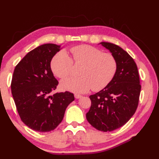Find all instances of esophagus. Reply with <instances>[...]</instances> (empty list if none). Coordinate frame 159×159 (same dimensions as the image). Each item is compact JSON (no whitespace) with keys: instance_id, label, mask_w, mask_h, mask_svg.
I'll list each match as a JSON object with an SVG mask.
<instances>
[{"instance_id":"obj_1","label":"esophagus","mask_w":159,"mask_h":159,"mask_svg":"<svg viewBox=\"0 0 159 159\" xmlns=\"http://www.w3.org/2000/svg\"><path fill=\"white\" fill-rule=\"evenodd\" d=\"M75 97L76 99H79V98H81L82 97L81 95H78V94H75Z\"/></svg>"}]
</instances>
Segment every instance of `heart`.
Instances as JSON below:
<instances>
[{
  "label": "heart",
  "mask_w": 159,
  "mask_h": 159,
  "mask_svg": "<svg viewBox=\"0 0 159 159\" xmlns=\"http://www.w3.org/2000/svg\"><path fill=\"white\" fill-rule=\"evenodd\" d=\"M76 64H83L79 77H68L62 80L63 90L75 93H84L91 88L101 90L110 83L116 71V61L111 53H103L98 48L81 45L71 49ZM73 61L66 52L56 54L51 61V67L54 75L64 78L70 75Z\"/></svg>",
  "instance_id": "obj_1"
}]
</instances>
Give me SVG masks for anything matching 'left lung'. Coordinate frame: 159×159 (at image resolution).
<instances>
[{
	"mask_svg": "<svg viewBox=\"0 0 159 159\" xmlns=\"http://www.w3.org/2000/svg\"><path fill=\"white\" fill-rule=\"evenodd\" d=\"M116 61V71L107 86L91 95V106L86 114L95 129L111 132L125 125L138 106L141 90L137 65L131 56L118 45L101 42Z\"/></svg>",
	"mask_w": 159,
	"mask_h": 159,
	"instance_id": "obj_1",
	"label": "left lung"
}]
</instances>
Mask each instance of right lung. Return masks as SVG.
<instances>
[{
  "mask_svg": "<svg viewBox=\"0 0 159 159\" xmlns=\"http://www.w3.org/2000/svg\"><path fill=\"white\" fill-rule=\"evenodd\" d=\"M61 45L46 43L29 52L13 74L11 93L21 121L30 129L46 132L53 130L61 122L74 94L51 93L58 82L51 71V61Z\"/></svg>",
  "mask_w": 159,
  "mask_h": 159,
  "instance_id": "right-lung-1",
  "label": "right lung"
}]
</instances>
